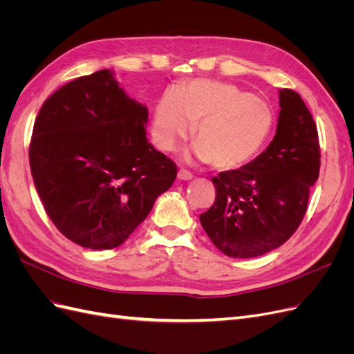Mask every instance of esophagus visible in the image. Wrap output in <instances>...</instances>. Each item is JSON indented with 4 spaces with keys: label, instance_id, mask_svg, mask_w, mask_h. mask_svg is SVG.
<instances>
[{
    "label": "esophagus",
    "instance_id": "obj_1",
    "mask_svg": "<svg viewBox=\"0 0 354 354\" xmlns=\"http://www.w3.org/2000/svg\"><path fill=\"white\" fill-rule=\"evenodd\" d=\"M177 177H178L180 180H192V178H194V174H192L190 171H187V169H185V168H181V169H178Z\"/></svg>",
    "mask_w": 354,
    "mask_h": 354
}]
</instances>
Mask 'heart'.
<instances>
[{
    "label": "heart",
    "instance_id": "b5f03b06",
    "mask_svg": "<svg viewBox=\"0 0 354 354\" xmlns=\"http://www.w3.org/2000/svg\"><path fill=\"white\" fill-rule=\"evenodd\" d=\"M196 124L194 153L220 169L241 168L261 152L273 130L270 104L238 85L194 80L167 91L156 106L153 137L173 151Z\"/></svg>",
    "mask_w": 354,
    "mask_h": 354
}]
</instances>
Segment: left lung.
Returning <instances> with one entry per match:
<instances>
[{
	"label": "left lung",
	"mask_w": 354,
	"mask_h": 354,
	"mask_svg": "<svg viewBox=\"0 0 354 354\" xmlns=\"http://www.w3.org/2000/svg\"><path fill=\"white\" fill-rule=\"evenodd\" d=\"M279 120L269 147L239 169L212 177L216 201L199 216L212 243L233 259L270 252L303 221L319 177L316 122L294 90L279 91Z\"/></svg>",
	"instance_id": "obj_1"
}]
</instances>
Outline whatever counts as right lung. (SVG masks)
Returning a JSON list of instances; mask_svg holds the SVG:
<instances>
[{"instance_id":"1","label":"right lung","mask_w":354,"mask_h":354,"mask_svg":"<svg viewBox=\"0 0 354 354\" xmlns=\"http://www.w3.org/2000/svg\"><path fill=\"white\" fill-rule=\"evenodd\" d=\"M146 122V106L108 69L65 84L42 104L30 173L47 216L72 242L116 248L173 186L177 165L147 142Z\"/></svg>"}]
</instances>
